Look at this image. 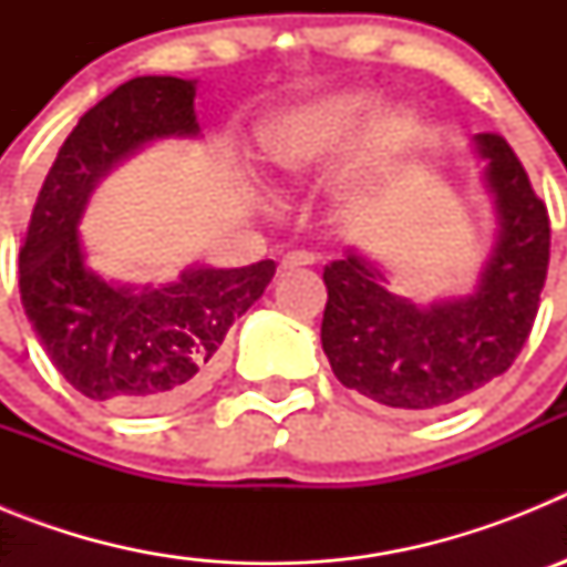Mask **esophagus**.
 Instances as JSON below:
<instances>
[{
	"label": "esophagus",
	"instance_id": "1",
	"mask_svg": "<svg viewBox=\"0 0 567 567\" xmlns=\"http://www.w3.org/2000/svg\"><path fill=\"white\" fill-rule=\"evenodd\" d=\"M315 255L312 252H287L280 258V272H289V269L298 267H312Z\"/></svg>",
	"mask_w": 567,
	"mask_h": 567
}]
</instances>
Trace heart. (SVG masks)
Segmentation results:
<instances>
[{"label": "heart", "instance_id": "1", "mask_svg": "<svg viewBox=\"0 0 567 567\" xmlns=\"http://www.w3.org/2000/svg\"><path fill=\"white\" fill-rule=\"evenodd\" d=\"M374 102L360 90H343L280 113L260 130V158L278 178H303L346 147L369 118ZM412 133V115L392 110L374 118L352 162L340 173L343 193H360L380 175Z\"/></svg>", "mask_w": 567, "mask_h": 567}]
</instances>
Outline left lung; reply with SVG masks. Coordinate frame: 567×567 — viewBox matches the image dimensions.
Wrapping results in <instances>:
<instances>
[{
    "mask_svg": "<svg viewBox=\"0 0 567 567\" xmlns=\"http://www.w3.org/2000/svg\"><path fill=\"white\" fill-rule=\"evenodd\" d=\"M497 238L477 289L420 307L365 255L323 269L320 343L346 389L389 409H445L508 372L528 340L550 255L548 209L503 135H474Z\"/></svg>",
    "mask_w": 567,
    "mask_h": 567,
    "instance_id": "1",
    "label": "left lung"
}]
</instances>
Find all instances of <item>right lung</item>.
Wrapping results in <instances>:
<instances>
[{
  "label": "right lung",
  "mask_w": 567,
  "mask_h": 567,
  "mask_svg": "<svg viewBox=\"0 0 567 567\" xmlns=\"http://www.w3.org/2000/svg\"><path fill=\"white\" fill-rule=\"evenodd\" d=\"M198 135L193 79L138 76L115 87L64 138L19 249L22 307L50 363L115 412H167L198 398L221 365L229 327L275 275V260L198 264L155 287L87 267L79 221L96 184L144 144Z\"/></svg>",
  "instance_id": "add662e5"
}]
</instances>
